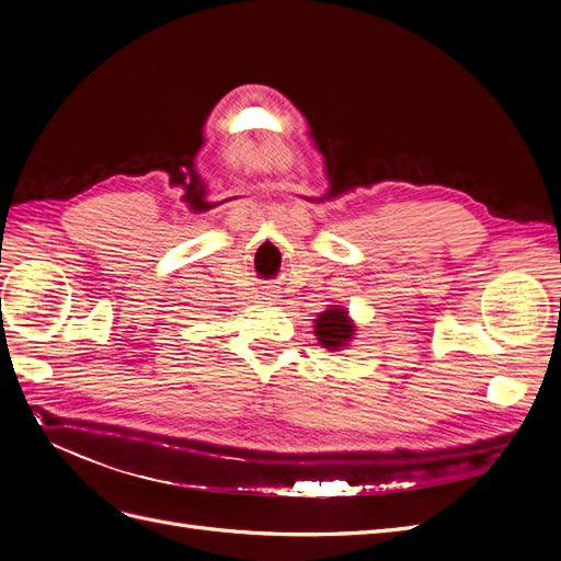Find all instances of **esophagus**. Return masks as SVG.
Segmentation results:
<instances>
[{"label":"esophagus","instance_id":"34e87169","mask_svg":"<svg viewBox=\"0 0 561 561\" xmlns=\"http://www.w3.org/2000/svg\"><path fill=\"white\" fill-rule=\"evenodd\" d=\"M268 297H271V295H268Z\"/></svg>","mask_w":561,"mask_h":561}]
</instances>
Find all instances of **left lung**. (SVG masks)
Instances as JSON below:
<instances>
[{
    "label": "left lung",
    "mask_w": 561,
    "mask_h": 561,
    "mask_svg": "<svg viewBox=\"0 0 561 561\" xmlns=\"http://www.w3.org/2000/svg\"><path fill=\"white\" fill-rule=\"evenodd\" d=\"M313 328H316L320 346L328 351H339L342 346H346L355 334L353 320L348 318V311H344L342 307H330L328 311H322L316 318Z\"/></svg>",
    "instance_id": "8db88e82"
}]
</instances>
